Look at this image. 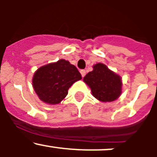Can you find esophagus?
Segmentation results:
<instances>
[{
	"instance_id": "obj_1",
	"label": "esophagus",
	"mask_w": 157,
	"mask_h": 157,
	"mask_svg": "<svg viewBox=\"0 0 157 157\" xmlns=\"http://www.w3.org/2000/svg\"><path fill=\"white\" fill-rule=\"evenodd\" d=\"M80 74H81L82 77H84L86 75V71L85 70H80Z\"/></svg>"
}]
</instances>
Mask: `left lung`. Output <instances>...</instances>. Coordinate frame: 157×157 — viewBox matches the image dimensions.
<instances>
[{
    "label": "left lung",
    "mask_w": 157,
    "mask_h": 157,
    "mask_svg": "<svg viewBox=\"0 0 157 157\" xmlns=\"http://www.w3.org/2000/svg\"><path fill=\"white\" fill-rule=\"evenodd\" d=\"M93 67V71L83 77V81L91 89L93 96L101 102L116 100L121 94V77L102 63L96 64Z\"/></svg>",
    "instance_id": "obj_1"
}]
</instances>
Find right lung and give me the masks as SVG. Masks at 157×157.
I'll use <instances>...</instances> for the list:
<instances>
[{
    "mask_svg": "<svg viewBox=\"0 0 157 157\" xmlns=\"http://www.w3.org/2000/svg\"><path fill=\"white\" fill-rule=\"evenodd\" d=\"M81 79L75 66L61 59L39 67L33 75V86L40 100L56 105L66 97L73 83Z\"/></svg>",
    "mask_w": 157,
    "mask_h": 157,
    "instance_id": "1",
    "label": "right lung"
}]
</instances>
